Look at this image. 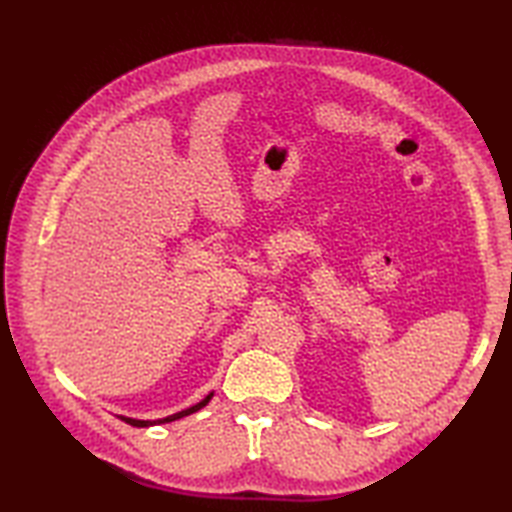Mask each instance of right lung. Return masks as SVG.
<instances>
[{
  "label": "right lung",
  "instance_id": "1",
  "mask_svg": "<svg viewBox=\"0 0 512 512\" xmlns=\"http://www.w3.org/2000/svg\"><path fill=\"white\" fill-rule=\"evenodd\" d=\"M211 398H213V391H211L209 396H204L200 402H195L193 407H187V409H182V411H178V413H171V416H167V418H158V420H138V418H127V416H118V418H121V420L127 422V424H132V427H154V424L173 422V420H180V418H184V416H189V413L200 411L202 407L209 405Z\"/></svg>",
  "mask_w": 512,
  "mask_h": 512
}]
</instances>
